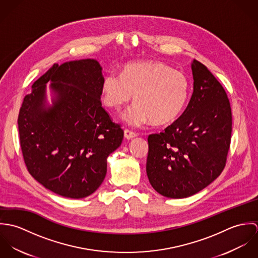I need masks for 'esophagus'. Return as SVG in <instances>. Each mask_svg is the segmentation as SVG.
I'll use <instances>...</instances> for the list:
<instances>
[{
	"mask_svg": "<svg viewBox=\"0 0 258 258\" xmlns=\"http://www.w3.org/2000/svg\"><path fill=\"white\" fill-rule=\"evenodd\" d=\"M124 137H125L127 140H131V139L137 137V134H136L135 132H133V131H130V130H128V129H125V130H124Z\"/></svg>",
	"mask_w": 258,
	"mask_h": 258,
	"instance_id": "esophagus-1",
	"label": "esophagus"
}]
</instances>
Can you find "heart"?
<instances>
[{"mask_svg": "<svg viewBox=\"0 0 258 258\" xmlns=\"http://www.w3.org/2000/svg\"><path fill=\"white\" fill-rule=\"evenodd\" d=\"M106 106L120 111L134 95L136 103L124 115L132 127L153 121L156 125L174 122L184 111L189 96V82L184 74L159 61L127 63L121 75L106 74L101 85Z\"/></svg>", "mask_w": 258, "mask_h": 258, "instance_id": "heart-1", "label": "heart"}]
</instances>
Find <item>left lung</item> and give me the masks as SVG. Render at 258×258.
Segmentation results:
<instances>
[{
  "label": "left lung",
  "mask_w": 258,
  "mask_h": 258,
  "mask_svg": "<svg viewBox=\"0 0 258 258\" xmlns=\"http://www.w3.org/2000/svg\"><path fill=\"white\" fill-rule=\"evenodd\" d=\"M194 91L184 111L160 134L148 137L151 185L170 199L190 197L221 175L231 137V109L218 79L191 61Z\"/></svg>",
  "instance_id": "left-lung-1"
}]
</instances>
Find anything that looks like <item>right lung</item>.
Masks as SVG:
<instances>
[{
  "instance_id": "1",
  "label": "right lung",
  "mask_w": 258,
  "mask_h": 258,
  "mask_svg": "<svg viewBox=\"0 0 258 258\" xmlns=\"http://www.w3.org/2000/svg\"><path fill=\"white\" fill-rule=\"evenodd\" d=\"M102 68L86 58L54 63L32 85L19 113L21 148L28 171L45 188L82 199L104 181L107 158L124 132L101 104ZM51 83L52 104L46 84Z\"/></svg>"
}]
</instances>
